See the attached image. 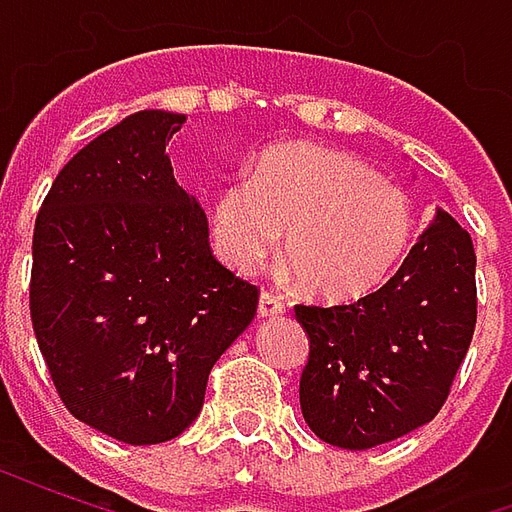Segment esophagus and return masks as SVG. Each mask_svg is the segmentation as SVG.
Segmentation results:
<instances>
[{"mask_svg":"<svg viewBox=\"0 0 512 512\" xmlns=\"http://www.w3.org/2000/svg\"><path fill=\"white\" fill-rule=\"evenodd\" d=\"M257 312L260 318H277L285 312V301L274 296V293H260V301H257Z\"/></svg>","mask_w":512,"mask_h":512,"instance_id":"1","label":"esophagus"}]
</instances>
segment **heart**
I'll return each mask as SVG.
<instances>
[{
	"mask_svg": "<svg viewBox=\"0 0 512 512\" xmlns=\"http://www.w3.org/2000/svg\"><path fill=\"white\" fill-rule=\"evenodd\" d=\"M285 257L301 288L323 301H354L384 282L414 233L408 194L362 158L321 145H285L260 156L255 175L216 191V252L238 274Z\"/></svg>",
	"mask_w": 512,
	"mask_h": 512,
	"instance_id": "b5f03b06",
	"label": "heart"
}]
</instances>
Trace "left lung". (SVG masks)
<instances>
[{"label": "left lung", "mask_w": 512, "mask_h": 512, "mask_svg": "<svg viewBox=\"0 0 512 512\" xmlns=\"http://www.w3.org/2000/svg\"><path fill=\"white\" fill-rule=\"evenodd\" d=\"M474 246L436 208L386 285L337 307H296L310 337L301 414L343 450L395 441L439 414L477 323Z\"/></svg>", "instance_id": "obj_1"}]
</instances>
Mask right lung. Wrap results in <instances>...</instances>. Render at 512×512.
Returning a JSON list of instances; mask_svg holds the SVG:
<instances>
[{
    "label": "right lung",
    "mask_w": 512,
    "mask_h": 512,
    "mask_svg": "<svg viewBox=\"0 0 512 512\" xmlns=\"http://www.w3.org/2000/svg\"><path fill=\"white\" fill-rule=\"evenodd\" d=\"M186 115L145 109L62 167L32 235L29 312L62 403L126 444L197 419L208 373L257 312V288L208 244L167 145Z\"/></svg>",
    "instance_id": "obj_1"
}]
</instances>
